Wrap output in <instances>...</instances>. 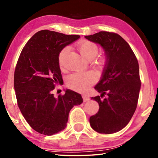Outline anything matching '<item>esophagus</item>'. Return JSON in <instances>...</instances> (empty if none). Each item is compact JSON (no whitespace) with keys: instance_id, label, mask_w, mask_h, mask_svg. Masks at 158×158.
<instances>
[{"instance_id":"obj_1","label":"esophagus","mask_w":158,"mask_h":158,"mask_svg":"<svg viewBox=\"0 0 158 158\" xmlns=\"http://www.w3.org/2000/svg\"><path fill=\"white\" fill-rule=\"evenodd\" d=\"M83 98L84 102H87V101L90 100V98L87 96V95H83Z\"/></svg>"}]
</instances>
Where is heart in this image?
Wrapping results in <instances>:
<instances>
[{
  "label": "heart",
  "mask_w": 158,
  "mask_h": 158,
  "mask_svg": "<svg viewBox=\"0 0 158 158\" xmlns=\"http://www.w3.org/2000/svg\"><path fill=\"white\" fill-rule=\"evenodd\" d=\"M80 52L84 59L91 61L96 57L98 53V48L94 43L89 41H83L77 45ZM69 52V47H66L62 49L58 57V62L60 66L62 65L63 60ZM105 62V60L101 58L97 63L102 64ZM96 81L95 75L91 73H73L67 79V85L69 88L79 92H85L92 84Z\"/></svg>",
  "instance_id": "heart-1"
}]
</instances>
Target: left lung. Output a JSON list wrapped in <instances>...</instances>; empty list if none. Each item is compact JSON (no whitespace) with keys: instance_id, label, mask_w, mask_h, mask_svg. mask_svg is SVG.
<instances>
[{"instance_id":"8db88e82","label":"left lung","mask_w":158,"mask_h":158,"mask_svg":"<svg viewBox=\"0 0 158 158\" xmlns=\"http://www.w3.org/2000/svg\"><path fill=\"white\" fill-rule=\"evenodd\" d=\"M85 38L100 45L106 55L102 75L95 86L101 96L91 98L98 103L99 110L90 116V127L101 134L117 132L127 126L137 108L141 87L138 61L117 34L100 31ZM105 94L107 96L101 99Z\"/></svg>"}]
</instances>
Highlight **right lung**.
Instances as JSON below:
<instances>
[{
	"instance_id": "right-lung-1",
	"label": "right lung",
	"mask_w": 158,
	"mask_h": 158,
	"mask_svg": "<svg viewBox=\"0 0 158 158\" xmlns=\"http://www.w3.org/2000/svg\"><path fill=\"white\" fill-rule=\"evenodd\" d=\"M80 37L42 30L28 41L19 56L14 73L19 108L31 128L42 135L64 129L70 110L83 101L81 94L70 89L58 98L52 93L55 84L63 83L59 54Z\"/></svg>"
}]
</instances>
